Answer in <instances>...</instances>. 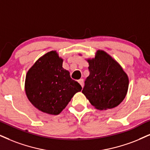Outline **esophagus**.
I'll list each match as a JSON object with an SVG mask.
<instances>
[{
    "mask_svg": "<svg viewBox=\"0 0 150 150\" xmlns=\"http://www.w3.org/2000/svg\"><path fill=\"white\" fill-rule=\"evenodd\" d=\"M78 82H79V84L81 85V87H83V83H84V81H83V79H79V80H78Z\"/></svg>",
    "mask_w": 150,
    "mask_h": 150,
    "instance_id": "34e87169",
    "label": "esophagus"
}]
</instances>
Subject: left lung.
Here are the masks:
<instances>
[{
  "label": "left lung",
  "instance_id": "1",
  "mask_svg": "<svg viewBox=\"0 0 150 150\" xmlns=\"http://www.w3.org/2000/svg\"><path fill=\"white\" fill-rule=\"evenodd\" d=\"M89 76L82 93L96 109L106 110L118 106L125 98L129 78L121 66L104 50L88 59Z\"/></svg>",
  "mask_w": 150,
  "mask_h": 150
}]
</instances>
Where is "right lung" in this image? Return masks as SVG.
I'll use <instances>...</instances> for the list:
<instances>
[{
  "mask_svg": "<svg viewBox=\"0 0 150 150\" xmlns=\"http://www.w3.org/2000/svg\"><path fill=\"white\" fill-rule=\"evenodd\" d=\"M63 59L55 50L41 57L28 70L25 91L34 107L43 113L58 115L81 86L62 67Z\"/></svg>",
  "mask_w": 150,
  "mask_h": 150,
  "instance_id": "obj_1",
  "label": "right lung"
}]
</instances>
